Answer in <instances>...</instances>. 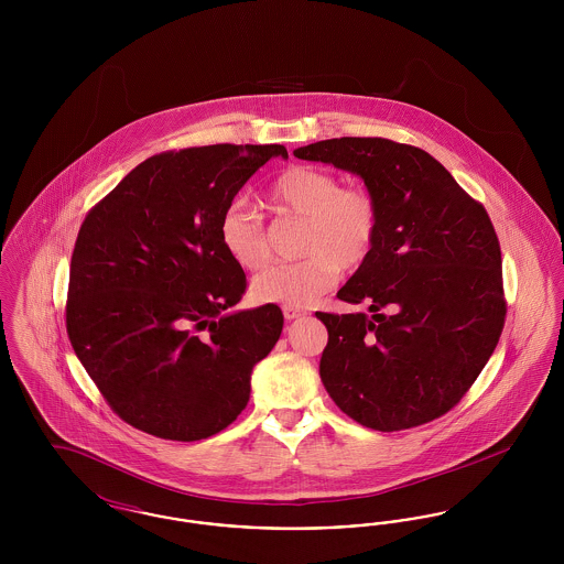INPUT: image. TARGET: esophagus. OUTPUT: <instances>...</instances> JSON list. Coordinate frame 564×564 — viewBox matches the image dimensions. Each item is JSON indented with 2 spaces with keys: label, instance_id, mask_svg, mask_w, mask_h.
<instances>
[{
  "label": "esophagus",
  "instance_id": "1",
  "mask_svg": "<svg viewBox=\"0 0 564 564\" xmlns=\"http://www.w3.org/2000/svg\"><path fill=\"white\" fill-rule=\"evenodd\" d=\"M283 315H285V319H288V322H294L297 317L306 315V311H304V308H300V306H283Z\"/></svg>",
  "mask_w": 564,
  "mask_h": 564
}]
</instances>
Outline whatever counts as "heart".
I'll list each match as a JSON object with an SVG mask.
<instances>
[{
    "mask_svg": "<svg viewBox=\"0 0 564 564\" xmlns=\"http://www.w3.org/2000/svg\"><path fill=\"white\" fill-rule=\"evenodd\" d=\"M269 203L279 217L302 219L297 253L304 260L262 272L253 279L260 302L308 306L332 290L340 270L366 264L378 237V205L364 188H343L340 180L317 166L294 164L269 188ZM219 242L242 270L256 272L270 260V241L262 215L235 198L217 224Z\"/></svg>",
    "mask_w": 564,
    "mask_h": 564,
    "instance_id": "obj_1",
    "label": "heart"
}]
</instances>
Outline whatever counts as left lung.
<instances>
[{
	"instance_id": "8db88e82",
	"label": "left lung",
	"mask_w": 564,
	"mask_h": 564,
	"mask_svg": "<svg viewBox=\"0 0 564 564\" xmlns=\"http://www.w3.org/2000/svg\"><path fill=\"white\" fill-rule=\"evenodd\" d=\"M295 159L364 180L378 237L340 288L366 313H317L327 327L319 375L364 427L400 431L446 414L467 393L506 322L501 249L490 217L421 148L380 137L325 139Z\"/></svg>"
}]
</instances>
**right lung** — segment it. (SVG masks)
Wrapping results in <instances>:
<instances>
[{
	"mask_svg": "<svg viewBox=\"0 0 564 564\" xmlns=\"http://www.w3.org/2000/svg\"><path fill=\"white\" fill-rule=\"evenodd\" d=\"M283 145L164 152L86 215L74 247L67 334L111 410L162 440L226 430L276 345V304L230 311L247 279L219 242V215Z\"/></svg>",
	"mask_w": 564,
	"mask_h": 564,
	"instance_id": "1",
	"label": "right lung"
}]
</instances>
